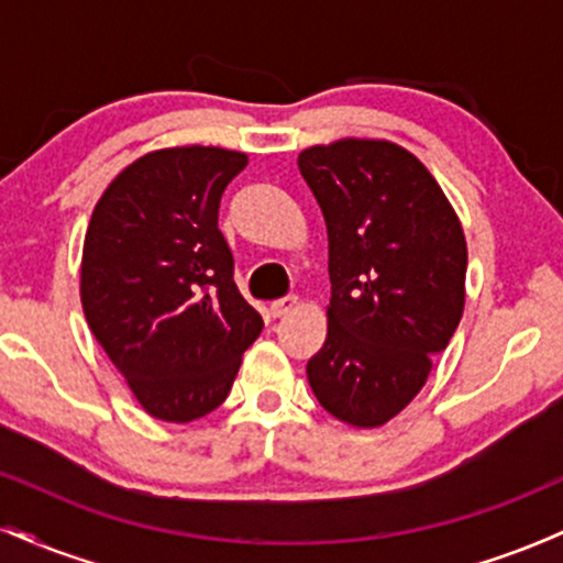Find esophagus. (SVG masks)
Wrapping results in <instances>:
<instances>
[{"instance_id":"1","label":"esophagus","mask_w":563,"mask_h":563,"mask_svg":"<svg viewBox=\"0 0 563 563\" xmlns=\"http://www.w3.org/2000/svg\"><path fill=\"white\" fill-rule=\"evenodd\" d=\"M296 303H299V299L296 296H283V299H277L269 303V312H273V318H283V314L294 312Z\"/></svg>"}]
</instances>
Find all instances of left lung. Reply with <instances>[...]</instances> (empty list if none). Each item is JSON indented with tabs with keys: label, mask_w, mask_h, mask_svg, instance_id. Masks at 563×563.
<instances>
[{
	"label": "left lung",
	"mask_w": 563,
	"mask_h": 563,
	"mask_svg": "<svg viewBox=\"0 0 563 563\" xmlns=\"http://www.w3.org/2000/svg\"><path fill=\"white\" fill-rule=\"evenodd\" d=\"M328 228V339L307 363L318 402L349 426L386 423L421 391L466 301V238L429 169L386 140L299 156Z\"/></svg>",
	"instance_id": "obj_1"
}]
</instances>
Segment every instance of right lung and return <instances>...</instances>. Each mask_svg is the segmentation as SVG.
<instances>
[{
    "label": "right lung",
    "mask_w": 563,
    "mask_h": 563,
    "mask_svg": "<svg viewBox=\"0 0 563 563\" xmlns=\"http://www.w3.org/2000/svg\"><path fill=\"white\" fill-rule=\"evenodd\" d=\"M249 164L224 147H166L126 166L84 238L81 303L95 339L158 421L228 399L262 314L235 286L219 232L224 187Z\"/></svg>",
    "instance_id": "add662e5"
}]
</instances>
